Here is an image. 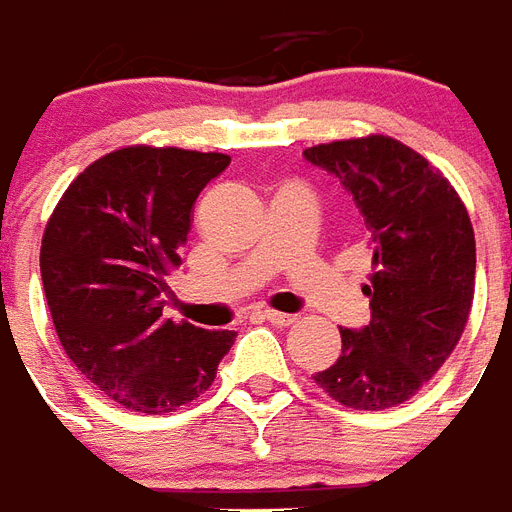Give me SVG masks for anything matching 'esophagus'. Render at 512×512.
Wrapping results in <instances>:
<instances>
[{
  "label": "esophagus",
  "mask_w": 512,
  "mask_h": 512,
  "mask_svg": "<svg viewBox=\"0 0 512 512\" xmlns=\"http://www.w3.org/2000/svg\"><path fill=\"white\" fill-rule=\"evenodd\" d=\"M264 320L272 322V325H277V327H288V325H293V322H298V317L296 314H285V312H275V309H267V312H264Z\"/></svg>",
  "instance_id": "obj_1"
}]
</instances>
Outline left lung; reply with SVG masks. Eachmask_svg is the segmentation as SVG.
<instances>
[{"label":"left lung","instance_id":"obj_1","mask_svg":"<svg viewBox=\"0 0 512 512\" xmlns=\"http://www.w3.org/2000/svg\"><path fill=\"white\" fill-rule=\"evenodd\" d=\"M357 203L370 232V325L341 327V357L314 383L354 410L407 402L468 322L476 237L455 187L402 142L375 134L304 150Z\"/></svg>","mask_w":512,"mask_h":512}]
</instances>
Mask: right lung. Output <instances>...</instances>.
<instances>
[{
    "label": "right lung",
    "instance_id": "right-lung-1",
    "mask_svg": "<svg viewBox=\"0 0 512 512\" xmlns=\"http://www.w3.org/2000/svg\"><path fill=\"white\" fill-rule=\"evenodd\" d=\"M230 155L124 147L65 190L42 240V282L71 362L126 410L198 399L232 349V330L163 320L192 203Z\"/></svg>",
    "mask_w": 512,
    "mask_h": 512
}]
</instances>
